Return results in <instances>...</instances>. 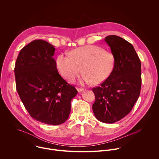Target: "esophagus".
<instances>
[{"mask_svg": "<svg viewBox=\"0 0 159 159\" xmlns=\"http://www.w3.org/2000/svg\"><path fill=\"white\" fill-rule=\"evenodd\" d=\"M77 90H78L79 93H81V92L84 91V89H83V88H77Z\"/></svg>", "mask_w": 159, "mask_h": 159, "instance_id": "esophagus-1", "label": "esophagus"}]
</instances>
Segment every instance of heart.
Masks as SVG:
<instances>
[{
	"label": "heart",
	"mask_w": 159,
	"mask_h": 159,
	"mask_svg": "<svg viewBox=\"0 0 159 159\" xmlns=\"http://www.w3.org/2000/svg\"><path fill=\"white\" fill-rule=\"evenodd\" d=\"M70 55H60L57 66L62 76L70 82L76 80L82 70V82L99 84L109 77L115 66L114 55L95 45L77 48Z\"/></svg>",
	"instance_id": "obj_1"
}]
</instances>
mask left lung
I'll return each mask as SVG.
<instances>
[{"instance_id": "left-lung-1", "label": "left lung", "mask_w": 159, "mask_h": 159, "mask_svg": "<svg viewBox=\"0 0 159 159\" xmlns=\"http://www.w3.org/2000/svg\"><path fill=\"white\" fill-rule=\"evenodd\" d=\"M115 57V66L109 77L93 89L96 118L114 123L126 116L139 98L142 85L141 62L133 45L125 39L109 35L104 39Z\"/></svg>"}]
</instances>
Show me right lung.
Masks as SVG:
<instances>
[{
    "instance_id": "1",
    "label": "right lung",
    "mask_w": 159,
    "mask_h": 159,
    "mask_svg": "<svg viewBox=\"0 0 159 159\" xmlns=\"http://www.w3.org/2000/svg\"><path fill=\"white\" fill-rule=\"evenodd\" d=\"M55 47L42 39L22 48L15 68L16 89L30 116L44 124L58 125L69 116L75 87L58 74Z\"/></svg>"
}]
</instances>
